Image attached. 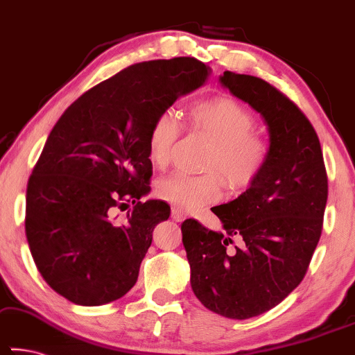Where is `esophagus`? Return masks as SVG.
Wrapping results in <instances>:
<instances>
[{"label": "esophagus", "instance_id": "34e87169", "mask_svg": "<svg viewBox=\"0 0 355 355\" xmlns=\"http://www.w3.org/2000/svg\"><path fill=\"white\" fill-rule=\"evenodd\" d=\"M171 219L176 220V223H182V220L186 219V214H184V213L181 211V209L173 208V209H171Z\"/></svg>", "mask_w": 355, "mask_h": 355}]
</instances>
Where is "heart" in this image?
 Listing matches in <instances>:
<instances>
[{
    "mask_svg": "<svg viewBox=\"0 0 355 355\" xmlns=\"http://www.w3.org/2000/svg\"><path fill=\"white\" fill-rule=\"evenodd\" d=\"M195 130L214 141L205 169L208 173H174L157 184V195L184 211H193L218 202L223 197L225 181L234 190L250 187L269 160V144L254 132L253 114L230 97H211L195 102L189 109ZM181 132V123L173 110H163L148 131V158L158 168L166 166ZM223 173L222 177L220 174Z\"/></svg>",
    "mask_w": 355,
    "mask_h": 355,
    "instance_id": "b5f03b06",
    "label": "heart"
}]
</instances>
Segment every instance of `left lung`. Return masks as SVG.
<instances>
[{
    "label": "left lung",
    "instance_id": "obj_1",
    "mask_svg": "<svg viewBox=\"0 0 355 355\" xmlns=\"http://www.w3.org/2000/svg\"><path fill=\"white\" fill-rule=\"evenodd\" d=\"M219 83L264 120L269 160L243 193L211 208L223 232L186 219L182 243L198 301L245 320L280 304L304 279L322 234L328 181L317 132L288 97L251 75L224 71Z\"/></svg>",
    "mask_w": 355,
    "mask_h": 355
}]
</instances>
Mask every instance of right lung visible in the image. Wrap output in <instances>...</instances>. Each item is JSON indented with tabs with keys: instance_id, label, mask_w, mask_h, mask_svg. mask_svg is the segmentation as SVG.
<instances>
[{
	"instance_id": "1",
	"label": "right lung",
	"mask_w": 355,
	"mask_h": 355,
	"mask_svg": "<svg viewBox=\"0 0 355 355\" xmlns=\"http://www.w3.org/2000/svg\"><path fill=\"white\" fill-rule=\"evenodd\" d=\"M209 67L193 58L148 60L86 91L51 131L27 186L25 234L40 274L78 306H102L135 286L157 224L169 218L150 192L148 131ZM133 205L120 225L118 207Z\"/></svg>"
}]
</instances>
